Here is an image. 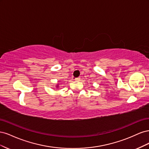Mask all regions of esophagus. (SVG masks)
<instances>
[{
  "mask_svg": "<svg viewBox=\"0 0 149 149\" xmlns=\"http://www.w3.org/2000/svg\"><path fill=\"white\" fill-rule=\"evenodd\" d=\"M75 80L76 81H79L80 80V78H76Z\"/></svg>",
  "mask_w": 149,
  "mask_h": 149,
  "instance_id": "34e87169",
  "label": "esophagus"
}]
</instances>
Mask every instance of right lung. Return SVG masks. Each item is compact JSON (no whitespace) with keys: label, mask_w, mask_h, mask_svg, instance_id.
I'll return each mask as SVG.
<instances>
[{"label":"right lung","mask_w":149,"mask_h":149,"mask_svg":"<svg viewBox=\"0 0 149 149\" xmlns=\"http://www.w3.org/2000/svg\"><path fill=\"white\" fill-rule=\"evenodd\" d=\"M57 88H58V85H57V86H56Z\"/></svg>","instance_id":"obj_1"}]
</instances>
